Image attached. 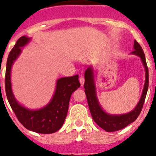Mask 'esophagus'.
I'll return each instance as SVG.
<instances>
[{"label": "esophagus", "mask_w": 156, "mask_h": 156, "mask_svg": "<svg viewBox=\"0 0 156 156\" xmlns=\"http://www.w3.org/2000/svg\"><path fill=\"white\" fill-rule=\"evenodd\" d=\"M80 83L81 86H83V85L84 84V82H85V80H84V77L83 76H80Z\"/></svg>", "instance_id": "34e87169"}]
</instances>
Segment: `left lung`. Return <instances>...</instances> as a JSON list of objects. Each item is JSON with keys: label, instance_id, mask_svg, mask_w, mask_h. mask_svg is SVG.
<instances>
[{"label": "left lung", "instance_id": "1", "mask_svg": "<svg viewBox=\"0 0 156 156\" xmlns=\"http://www.w3.org/2000/svg\"><path fill=\"white\" fill-rule=\"evenodd\" d=\"M130 54L138 56L142 62L144 70H145V82H144L142 94H141L138 103L136 107L128 113L121 114V115H112V114L107 113L106 112H105L99 104L98 99L97 98L94 75V69L92 66L88 67L85 71V83L83 86H84V91L86 94L87 99L88 106H89L90 114H91L94 121L101 128H102L107 132L117 131V130L126 127L131 122H134L138 117V115H140L144 100H145L148 88V66H147L145 56H144L142 48L136 41H134V44H133V51Z\"/></svg>", "mask_w": 156, "mask_h": 156}]
</instances>
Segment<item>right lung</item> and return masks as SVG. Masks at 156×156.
<instances>
[{"label":"right lung","instance_id":"obj_1","mask_svg":"<svg viewBox=\"0 0 156 156\" xmlns=\"http://www.w3.org/2000/svg\"><path fill=\"white\" fill-rule=\"evenodd\" d=\"M26 36L20 37L9 53L5 73L7 98L16 117L22 124L31 131L39 133H53L62 126L67 115L72 94L80 86L79 76L62 77L56 82L53 97L47 105L39 109H30L19 104L12 92L11 70L12 65L22 52V48L30 41Z\"/></svg>","mask_w":156,"mask_h":156}]
</instances>
